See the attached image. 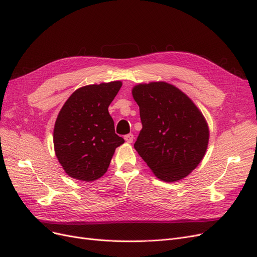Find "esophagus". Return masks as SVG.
Segmentation results:
<instances>
[{
  "instance_id": "obj_1",
  "label": "esophagus",
  "mask_w": 257,
  "mask_h": 257,
  "mask_svg": "<svg viewBox=\"0 0 257 257\" xmlns=\"http://www.w3.org/2000/svg\"><path fill=\"white\" fill-rule=\"evenodd\" d=\"M124 139H125V142H126L127 144H132V143H133L134 135H133V134H127V135L124 136Z\"/></svg>"
}]
</instances>
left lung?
I'll list each match as a JSON object with an SVG mask.
<instances>
[{"mask_svg": "<svg viewBox=\"0 0 257 257\" xmlns=\"http://www.w3.org/2000/svg\"><path fill=\"white\" fill-rule=\"evenodd\" d=\"M132 94L143 124L135 150L162 181L176 182L189 176L208 148L204 114L185 93L165 81L138 83Z\"/></svg>", "mask_w": 257, "mask_h": 257, "instance_id": "left-lung-1", "label": "left lung"}]
</instances>
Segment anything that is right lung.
<instances>
[{
  "label": "right lung",
  "instance_id": "obj_1",
  "mask_svg": "<svg viewBox=\"0 0 257 257\" xmlns=\"http://www.w3.org/2000/svg\"><path fill=\"white\" fill-rule=\"evenodd\" d=\"M121 81L89 84L67 98L57 116L53 146L64 172L76 180L94 181L104 176L112 155L124 143L114 133L108 107Z\"/></svg>",
  "mask_w": 257,
  "mask_h": 257
}]
</instances>
